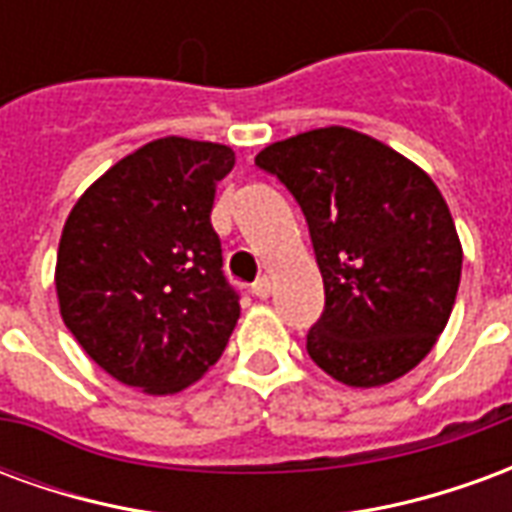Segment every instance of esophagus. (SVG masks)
Returning a JSON list of instances; mask_svg holds the SVG:
<instances>
[{
    "mask_svg": "<svg viewBox=\"0 0 512 512\" xmlns=\"http://www.w3.org/2000/svg\"><path fill=\"white\" fill-rule=\"evenodd\" d=\"M252 293H255L257 299H268V296H271V279L268 277L257 279L255 285H252Z\"/></svg>",
    "mask_w": 512,
    "mask_h": 512,
    "instance_id": "obj_1",
    "label": "esophagus"
}]
</instances>
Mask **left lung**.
<instances>
[{
    "mask_svg": "<svg viewBox=\"0 0 512 512\" xmlns=\"http://www.w3.org/2000/svg\"><path fill=\"white\" fill-rule=\"evenodd\" d=\"M310 224L326 307L312 362L345 386H384L430 354L450 321L463 249L425 169L373 136L326 126L263 147Z\"/></svg>",
    "mask_w": 512,
    "mask_h": 512,
    "instance_id": "obj_1",
    "label": "left lung"
}]
</instances>
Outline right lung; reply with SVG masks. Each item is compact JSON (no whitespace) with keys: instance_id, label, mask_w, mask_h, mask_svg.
<instances>
[{"instance_id":"1","label":"right lung","mask_w":512,"mask_h":512,"mask_svg":"<svg viewBox=\"0 0 512 512\" xmlns=\"http://www.w3.org/2000/svg\"><path fill=\"white\" fill-rule=\"evenodd\" d=\"M233 164L227 145L153 139L68 213L54 268L60 315L120 384L175 395L222 356L241 304L222 274L211 208Z\"/></svg>"}]
</instances>
